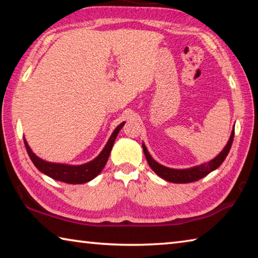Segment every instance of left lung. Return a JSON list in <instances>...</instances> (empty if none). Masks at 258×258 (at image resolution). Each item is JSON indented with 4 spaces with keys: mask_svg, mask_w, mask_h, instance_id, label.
Instances as JSON below:
<instances>
[{
    "mask_svg": "<svg viewBox=\"0 0 258 258\" xmlns=\"http://www.w3.org/2000/svg\"><path fill=\"white\" fill-rule=\"evenodd\" d=\"M233 138H234V126H233L232 132H231L228 143H226V146L223 148V150H222L220 154L215 157V158L202 165L194 166V167H190V168H183V169L169 168V167H166V166L160 165L150 156L149 151H148L147 147L145 146V143H142V148H143V152H145L148 164H149L151 169L157 174V175L172 183H190V182L200 180V178L205 177L206 175H208L209 173L215 171L216 168L220 167L221 164L223 163L224 159L226 158V156L229 154L231 146H232V142H233Z\"/></svg>",
    "mask_w": 258,
    "mask_h": 258,
    "instance_id": "8db88e82",
    "label": "left lung"
}]
</instances>
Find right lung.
<instances>
[{
    "instance_id": "obj_1",
    "label": "right lung",
    "mask_w": 258,
    "mask_h": 258,
    "mask_svg": "<svg viewBox=\"0 0 258 258\" xmlns=\"http://www.w3.org/2000/svg\"><path fill=\"white\" fill-rule=\"evenodd\" d=\"M125 121H123V123L119 124L115 130H113L112 134L108 140L107 145L104 146L102 151L100 152L98 157H95L93 160L89 161V163L82 165L58 164L43 160L32 151L27 141H26V139H24V142L30 160L33 161V164L35 166H36L38 171L56 181L69 183V184H82V183H86L93 180V178L97 177L100 172L102 171L103 167L107 164V160L111 152L113 142H115L117 134L119 133V131L123 127Z\"/></svg>"
}]
</instances>
